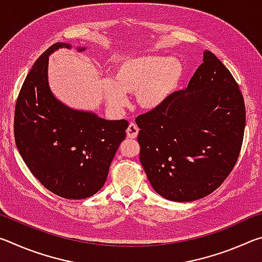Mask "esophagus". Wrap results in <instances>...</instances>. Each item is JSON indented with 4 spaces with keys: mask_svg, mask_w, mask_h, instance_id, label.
I'll list each match as a JSON object with an SVG mask.
<instances>
[{
    "mask_svg": "<svg viewBox=\"0 0 262 262\" xmlns=\"http://www.w3.org/2000/svg\"><path fill=\"white\" fill-rule=\"evenodd\" d=\"M139 134V127H137L135 123H129V126L127 128V137L128 139H135V137Z\"/></svg>",
    "mask_w": 262,
    "mask_h": 262,
    "instance_id": "1",
    "label": "esophagus"
}]
</instances>
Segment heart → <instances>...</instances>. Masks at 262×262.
I'll return each mask as SVG.
<instances>
[{
  "mask_svg": "<svg viewBox=\"0 0 262 262\" xmlns=\"http://www.w3.org/2000/svg\"><path fill=\"white\" fill-rule=\"evenodd\" d=\"M183 77V66L164 55L125 57L115 64L112 81L104 84L106 101L114 110L127 104L126 94H135L140 108L152 111L170 98Z\"/></svg>",
  "mask_w": 262,
  "mask_h": 262,
  "instance_id": "b5f03b06",
  "label": "heart"
}]
</instances>
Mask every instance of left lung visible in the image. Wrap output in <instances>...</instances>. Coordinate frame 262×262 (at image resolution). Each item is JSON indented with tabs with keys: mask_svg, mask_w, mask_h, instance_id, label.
<instances>
[{
	"mask_svg": "<svg viewBox=\"0 0 262 262\" xmlns=\"http://www.w3.org/2000/svg\"><path fill=\"white\" fill-rule=\"evenodd\" d=\"M140 161L161 196L188 202L220 187L241 152L246 112L237 82L209 51L186 90L136 118Z\"/></svg>",
	"mask_w": 262,
	"mask_h": 262,
	"instance_id": "1",
	"label": "left lung"
}]
</instances>
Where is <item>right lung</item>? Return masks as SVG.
<instances>
[{
    "instance_id": "add662e5",
    "label": "right lung",
    "mask_w": 262,
    "mask_h": 262,
    "mask_svg": "<svg viewBox=\"0 0 262 262\" xmlns=\"http://www.w3.org/2000/svg\"><path fill=\"white\" fill-rule=\"evenodd\" d=\"M62 47L72 46L52 45L26 76L15 107L14 133L21 158L41 185L61 198L81 200L104 186L128 121L105 120L55 98L48 84V56Z\"/></svg>"
}]
</instances>
